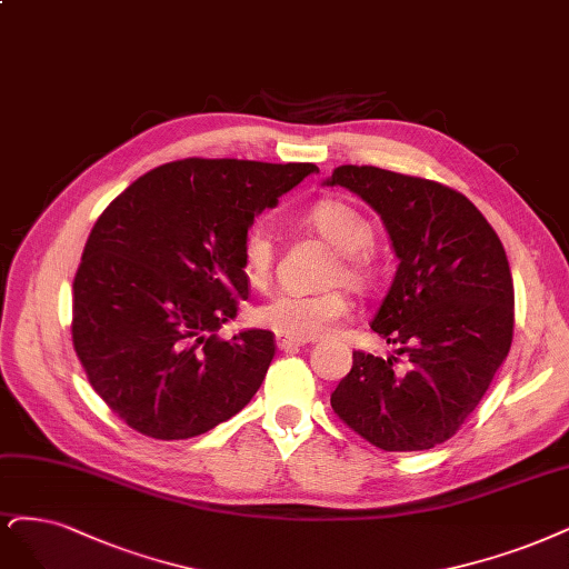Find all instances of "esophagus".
I'll list each match as a JSON object with an SVG mask.
<instances>
[{"instance_id":"34e87169","label":"esophagus","mask_w":569,"mask_h":569,"mask_svg":"<svg viewBox=\"0 0 569 569\" xmlns=\"http://www.w3.org/2000/svg\"><path fill=\"white\" fill-rule=\"evenodd\" d=\"M276 341H278V348L284 350V352H291V350H297V348H301V346L308 343L306 339H291V337H280V335H278Z\"/></svg>"}]
</instances>
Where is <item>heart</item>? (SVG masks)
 Masks as SVG:
<instances>
[{"instance_id":"heart-1","label":"heart","mask_w":569,"mask_h":569,"mask_svg":"<svg viewBox=\"0 0 569 569\" xmlns=\"http://www.w3.org/2000/svg\"><path fill=\"white\" fill-rule=\"evenodd\" d=\"M306 223L339 251L331 280L352 289L371 282V259L365 251L375 242V228L362 213L341 200H322L306 213ZM242 272L253 287H266L276 261V242L266 226H251L242 240ZM350 310L341 289L278 291L257 308V322L280 337L318 339L341 322Z\"/></svg>"}]
</instances>
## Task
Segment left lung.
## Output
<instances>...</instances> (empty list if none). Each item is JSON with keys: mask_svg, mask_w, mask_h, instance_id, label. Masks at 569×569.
<instances>
[{"mask_svg": "<svg viewBox=\"0 0 569 569\" xmlns=\"http://www.w3.org/2000/svg\"><path fill=\"white\" fill-rule=\"evenodd\" d=\"M375 209L400 259L371 329L396 356L352 352L331 393L339 419L386 452L452 438L513 341V278L478 207L442 183L343 164L327 179Z\"/></svg>", "mask_w": 569, "mask_h": 569, "instance_id": "8db88e82", "label": "left lung"}]
</instances>
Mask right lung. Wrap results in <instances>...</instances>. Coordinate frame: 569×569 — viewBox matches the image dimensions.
Instances as JSON below:
<instances>
[{
	"instance_id": "add662e5",
	"label": "right lung",
	"mask_w": 569,
	"mask_h": 569,
	"mask_svg": "<svg viewBox=\"0 0 569 569\" xmlns=\"http://www.w3.org/2000/svg\"><path fill=\"white\" fill-rule=\"evenodd\" d=\"M316 171L188 158L143 173L98 217L72 282V346L127 426L194 438L261 388L272 331H217L249 297L240 251L253 217Z\"/></svg>"
}]
</instances>
